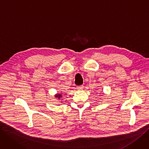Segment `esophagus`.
I'll return each instance as SVG.
<instances>
[{
	"label": "esophagus",
	"mask_w": 149,
	"mask_h": 149,
	"mask_svg": "<svg viewBox=\"0 0 149 149\" xmlns=\"http://www.w3.org/2000/svg\"><path fill=\"white\" fill-rule=\"evenodd\" d=\"M77 88L79 90H81L84 89V86L83 85L78 86H77Z\"/></svg>",
	"instance_id": "34e87169"
}]
</instances>
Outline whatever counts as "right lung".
<instances>
[{
    "instance_id": "1",
    "label": "right lung",
    "mask_w": 149,
    "mask_h": 149,
    "mask_svg": "<svg viewBox=\"0 0 149 149\" xmlns=\"http://www.w3.org/2000/svg\"><path fill=\"white\" fill-rule=\"evenodd\" d=\"M62 93H57V94H56V95H54V97H56V98H58L59 100H61V98L62 97H63V96H62ZM61 102H62V101H61Z\"/></svg>"
}]
</instances>
